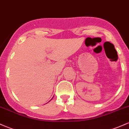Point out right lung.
Instances as JSON below:
<instances>
[{
    "instance_id": "1",
    "label": "right lung",
    "mask_w": 129,
    "mask_h": 129,
    "mask_svg": "<svg viewBox=\"0 0 129 129\" xmlns=\"http://www.w3.org/2000/svg\"><path fill=\"white\" fill-rule=\"evenodd\" d=\"M51 100H52V99H51Z\"/></svg>"
}]
</instances>
